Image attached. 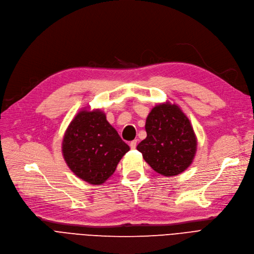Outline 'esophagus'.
I'll list each match as a JSON object with an SVG mask.
<instances>
[{
    "label": "esophagus",
    "instance_id": "1",
    "mask_svg": "<svg viewBox=\"0 0 254 254\" xmlns=\"http://www.w3.org/2000/svg\"><path fill=\"white\" fill-rule=\"evenodd\" d=\"M129 146H130V148H132V149H135L136 146H137V140H133V141H130Z\"/></svg>",
    "mask_w": 254,
    "mask_h": 254
}]
</instances>
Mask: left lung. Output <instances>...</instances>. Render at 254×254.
Returning a JSON list of instances; mask_svg holds the SVG:
<instances>
[{"label":"left lung","mask_w":254,"mask_h":254,"mask_svg":"<svg viewBox=\"0 0 254 254\" xmlns=\"http://www.w3.org/2000/svg\"><path fill=\"white\" fill-rule=\"evenodd\" d=\"M146 138L137 145L144 160L160 175L172 177L189 167L196 151L190 122L176 105L156 106L146 118Z\"/></svg>","instance_id":"1"}]
</instances>
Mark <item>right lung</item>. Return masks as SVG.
<instances>
[{
  "label": "right lung",
  "mask_w": 254,
  "mask_h": 254,
  "mask_svg": "<svg viewBox=\"0 0 254 254\" xmlns=\"http://www.w3.org/2000/svg\"><path fill=\"white\" fill-rule=\"evenodd\" d=\"M128 151L129 146L99 110L79 112L63 140L64 158L71 171L94 185L108 180Z\"/></svg>",
  "instance_id": "add662e5"
}]
</instances>
